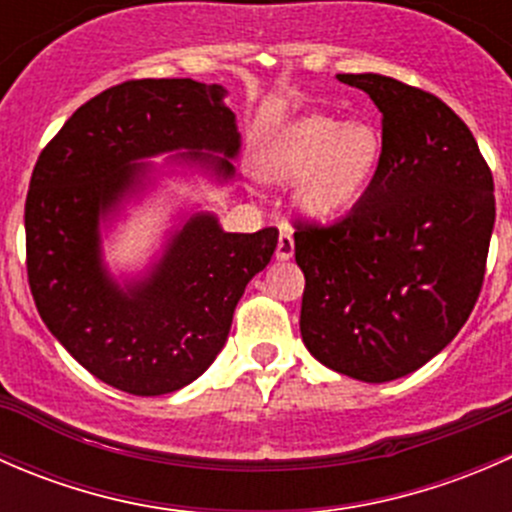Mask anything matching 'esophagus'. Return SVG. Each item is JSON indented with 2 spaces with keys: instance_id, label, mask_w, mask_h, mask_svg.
<instances>
[{
  "instance_id": "34e87169",
  "label": "esophagus",
  "mask_w": 512,
  "mask_h": 512,
  "mask_svg": "<svg viewBox=\"0 0 512 512\" xmlns=\"http://www.w3.org/2000/svg\"><path fill=\"white\" fill-rule=\"evenodd\" d=\"M294 255V237L289 235L287 230L280 232V240H277V250H275V257L280 262H287L289 257Z\"/></svg>"
}]
</instances>
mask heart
Segmentation results:
<instances>
[{
	"instance_id": "obj_1",
	"label": "heart",
	"mask_w": 512,
	"mask_h": 512,
	"mask_svg": "<svg viewBox=\"0 0 512 512\" xmlns=\"http://www.w3.org/2000/svg\"><path fill=\"white\" fill-rule=\"evenodd\" d=\"M384 153L371 123H352L324 113L297 118L277 133L260 158V173L275 183L299 178L294 203L309 218H332L359 200Z\"/></svg>"
}]
</instances>
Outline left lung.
<instances>
[{"label": "left lung", "mask_w": 512, "mask_h": 512, "mask_svg": "<svg viewBox=\"0 0 512 512\" xmlns=\"http://www.w3.org/2000/svg\"><path fill=\"white\" fill-rule=\"evenodd\" d=\"M381 111L384 153L334 223H294L299 332L329 369L381 384L421 369L471 317L495 225L493 175L466 123L428 91L339 74Z\"/></svg>", "instance_id": "1"}]
</instances>
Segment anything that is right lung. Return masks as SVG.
Listing matches in <instances>:
<instances>
[{
    "instance_id": "obj_1",
    "label": "right lung",
    "mask_w": 512,
    "mask_h": 512,
    "mask_svg": "<svg viewBox=\"0 0 512 512\" xmlns=\"http://www.w3.org/2000/svg\"><path fill=\"white\" fill-rule=\"evenodd\" d=\"M225 94L193 79L111 86L76 108L34 165L24 230L36 309L66 352L126 394H170L198 379L277 247L275 227L225 232L213 213H195L138 280L121 287L103 267L98 225L151 185L153 163L138 160L188 151L170 160L220 183L235 175L240 133Z\"/></svg>"
}]
</instances>
